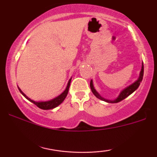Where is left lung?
Returning <instances> with one entry per match:
<instances>
[{
  "label": "left lung",
  "mask_w": 157,
  "mask_h": 157,
  "mask_svg": "<svg viewBox=\"0 0 157 157\" xmlns=\"http://www.w3.org/2000/svg\"><path fill=\"white\" fill-rule=\"evenodd\" d=\"M143 74H144V66H143V63H142L141 71H140V76H139L137 80L135 81L134 82H133L132 84H131L130 86H127V87L125 88L123 90H122V91H120V94L118 95V97H117L116 99H114V100H108V99H105L103 97H102L100 94L97 92V90L95 89L92 80H91V82H90V87H91V91H92V93L94 94V96L97 97L98 99L102 100V101L109 102V103H117V102L122 101V100L125 99L126 97H128L129 95L131 94L134 91H135L138 89V87L140 85V82H142V78H143Z\"/></svg>",
  "instance_id": "obj_1"
}]
</instances>
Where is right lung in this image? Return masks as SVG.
<instances>
[{
  "label": "right lung",
  "instance_id": "add662e5",
  "mask_svg": "<svg viewBox=\"0 0 157 157\" xmlns=\"http://www.w3.org/2000/svg\"><path fill=\"white\" fill-rule=\"evenodd\" d=\"M71 78H70L67 83V86H66V89L64 90L63 92L61 93L59 96L56 97L55 98L52 99V100H46V101H35V100H32V99H30L29 97H27L26 95L22 91H21V89H20L18 86H17V88H18L20 92L22 94L23 96L25 97V98H26L29 101H30L31 102H32V103H34L35 105H37V107L40 108V109H44V110H49V109H55V108L57 107V106L60 105V104L64 101V100L66 99V97L68 94L70 83H71Z\"/></svg>",
  "mask_w": 157,
  "mask_h": 157
}]
</instances>
